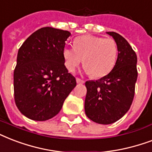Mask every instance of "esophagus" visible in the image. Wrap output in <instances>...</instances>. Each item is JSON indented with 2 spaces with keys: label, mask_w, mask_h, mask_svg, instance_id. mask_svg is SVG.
Masks as SVG:
<instances>
[{
  "label": "esophagus",
  "mask_w": 152,
  "mask_h": 152,
  "mask_svg": "<svg viewBox=\"0 0 152 152\" xmlns=\"http://www.w3.org/2000/svg\"><path fill=\"white\" fill-rule=\"evenodd\" d=\"M76 82H77V83H78V84H79V83H84L85 81L82 80L81 78H78V77H77V78H76Z\"/></svg>",
  "instance_id": "1"
}]
</instances>
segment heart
Listing matches in <instances>:
<instances>
[{
    "instance_id": "heart-1",
    "label": "heart",
    "mask_w": 152,
    "mask_h": 152,
    "mask_svg": "<svg viewBox=\"0 0 152 152\" xmlns=\"http://www.w3.org/2000/svg\"><path fill=\"white\" fill-rule=\"evenodd\" d=\"M118 48L113 39L94 36H82L75 39L74 48L63 50L66 69L74 72L83 60L86 71L93 77H102L109 74L116 64Z\"/></svg>"
}]
</instances>
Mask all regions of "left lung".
I'll return each instance as SVG.
<instances>
[{
  "instance_id": "8db88e82",
  "label": "left lung",
  "mask_w": 152,
  "mask_h": 152,
  "mask_svg": "<svg viewBox=\"0 0 152 152\" xmlns=\"http://www.w3.org/2000/svg\"><path fill=\"white\" fill-rule=\"evenodd\" d=\"M116 42L118 55L109 74L97 81H87L85 112L97 124H113L129 111L137 80V56L125 39L114 31L106 32Z\"/></svg>"
}]
</instances>
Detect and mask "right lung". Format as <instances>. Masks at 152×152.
<instances>
[{
    "instance_id": "obj_1",
    "label": "right lung",
    "mask_w": 152,
    "mask_h": 152,
    "mask_svg": "<svg viewBox=\"0 0 152 152\" xmlns=\"http://www.w3.org/2000/svg\"><path fill=\"white\" fill-rule=\"evenodd\" d=\"M70 35L68 31L42 28L19 49L13 75L14 99L26 117L37 121L54 117L76 86L63 56Z\"/></svg>"
}]
</instances>
